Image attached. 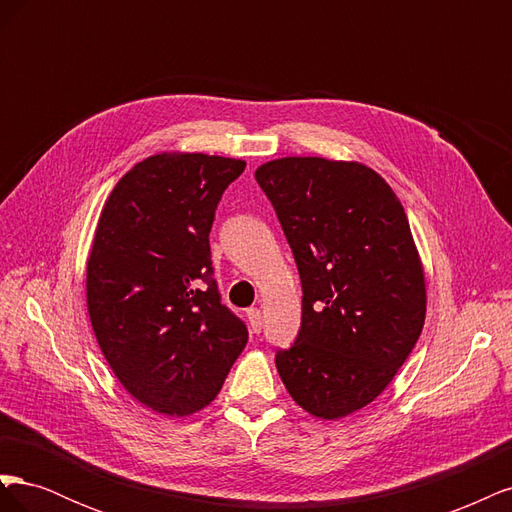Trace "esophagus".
I'll list each match as a JSON object with an SVG mask.
<instances>
[{"mask_svg":"<svg viewBox=\"0 0 512 512\" xmlns=\"http://www.w3.org/2000/svg\"><path fill=\"white\" fill-rule=\"evenodd\" d=\"M247 320H250V329L254 333H260L262 331V312L258 307H252L247 309Z\"/></svg>","mask_w":512,"mask_h":512,"instance_id":"obj_1","label":"esophagus"}]
</instances>
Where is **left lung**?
Masks as SVG:
<instances>
[{
  "label": "left lung",
  "instance_id": "obj_1",
  "mask_svg": "<svg viewBox=\"0 0 512 512\" xmlns=\"http://www.w3.org/2000/svg\"><path fill=\"white\" fill-rule=\"evenodd\" d=\"M256 181L271 200L303 286L301 329L275 352L282 382L318 418L374 401L425 324V277L399 198L356 162L282 158Z\"/></svg>",
  "mask_w": 512,
  "mask_h": 512
}]
</instances>
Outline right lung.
I'll use <instances>...</instances> for the list:
<instances>
[{"instance_id": "obj_1", "label": "right lung", "mask_w": 512, "mask_h": 512, "mask_svg": "<svg viewBox=\"0 0 512 512\" xmlns=\"http://www.w3.org/2000/svg\"><path fill=\"white\" fill-rule=\"evenodd\" d=\"M243 160L160 153L108 196L87 262V307L126 391L168 416L203 410L247 344L222 303L209 232Z\"/></svg>"}]
</instances>
